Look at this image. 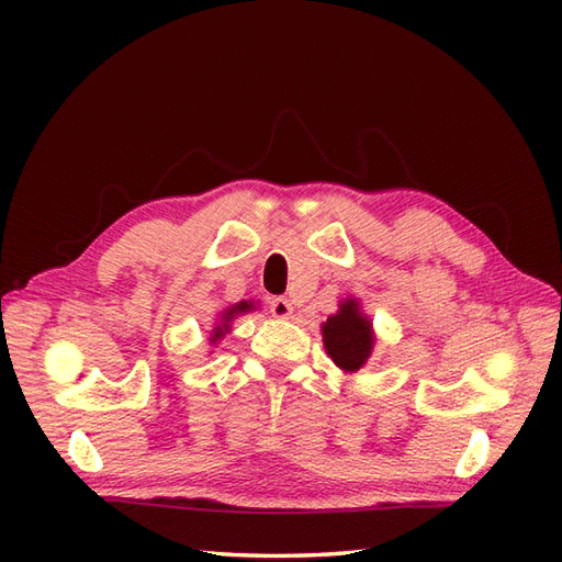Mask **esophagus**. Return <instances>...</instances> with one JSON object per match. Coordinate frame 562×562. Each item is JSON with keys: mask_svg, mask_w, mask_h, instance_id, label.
<instances>
[{"mask_svg": "<svg viewBox=\"0 0 562 562\" xmlns=\"http://www.w3.org/2000/svg\"><path fill=\"white\" fill-rule=\"evenodd\" d=\"M280 302H282V300H280Z\"/></svg>", "mask_w": 562, "mask_h": 562, "instance_id": "esophagus-1", "label": "esophagus"}]
</instances>
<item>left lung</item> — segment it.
I'll return each instance as SVG.
<instances>
[{
    "mask_svg": "<svg viewBox=\"0 0 562 562\" xmlns=\"http://www.w3.org/2000/svg\"><path fill=\"white\" fill-rule=\"evenodd\" d=\"M246 306H248L246 302H244V304H238L236 308H232V312H229V314H226V318H229V316H232L234 312H246ZM222 333H224V330H222V328H217V333H214V338H212V340H217V338H222Z\"/></svg>",
    "mask_w": 562,
    "mask_h": 562,
    "instance_id": "1",
    "label": "left lung"
}]
</instances>
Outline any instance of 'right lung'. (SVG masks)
I'll list each match as a JSON object with an SVG mask.
<instances>
[{"label": "right lung", "instance_id": "right-lung-1", "mask_svg": "<svg viewBox=\"0 0 562 562\" xmlns=\"http://www.w3.org/2000/svg\"><path fill=\"white\" fill-rule=\"evenodd\" d=\"M326 350L338 367L357 372L372 352V324L362 316L355 300L340 304V312L324 324Z\"/></svg>", "mask_w": 562, "mask_h": 562}]
</instances>
